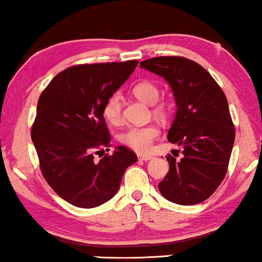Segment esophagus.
Instances as JSON below:
<instances>
[{
	"label": "esophagus",
	"instance_id": "34e87169",
	"mask_svg": "<svg viewBox=\"0 0 262 262\" xmlns=\"http://www.w3.org/2000/svg\"><path fill=\"white\" fill-rule=\"evenodd\" d=\"M137 157H139V159H141V161H145V162L150 161V159L152 158L151 156H148V155H139Z\"/></svg>",
	"mask_w": 262,
	"mask_h": 262
}]
</instances>
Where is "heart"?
I'll return each instance as SVG.
<instances>
[{
    "label": "heart",
    "instance_id": "b5f03b06",
    "mask_svg": "<svg viewBox=\"0 0 262 262\" xmlns=\"http://www.w3.org/2000/svg\"><path fill=\"white\" fill-rule=\"evenodd\" d=\"M133 92L137 98L144 101L145 104L154 105L158 100L159 89L156 84L150 81H142L137 83L133 88ZM121 110H122V98L120 92H114L105 101L103 112L106 120L118 125L121 122ZM155 113L162 115L165 112L164 106H158L154 110ZM159 135V129L157 126L148 125L141 127H130L121 135V141L127 147L132 148L137 152L145 154L151 149L152 142Z\"/></svg>",
    "mask_w": 262,
    "mask_h": 262
}]
</instances>
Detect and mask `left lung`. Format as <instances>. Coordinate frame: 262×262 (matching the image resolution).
I'll return each instance as SVG.
<instances>
[{
    "instance_id": "obj_1",
    "label": "left lung",
    "mask_w": 262,
    "mask_h": 262,
    "mask_svg": "<svg viewBox=\"0 0 262 262\" xmlns=\"http://www.w3.org/2000/svg\"><path fill=\"white\" fill-rule=\"evenodd\" d=\"M140 67L165 79L177 106L167 140L183 148V157H166L170 168L159 192L181 206L205 201L224 179L234 143L227 97L205 68L186 57H152Z\"/></svg>"
}]
</instances>
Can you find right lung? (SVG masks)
Here are the masks:
<instances>
[{"label":"right lung","mask_w":262,"mask_h":262,"mask_svg":"<svg viewBox=\"0 0 262 262\" xmlns=\"http://www.w3.org/2000/svg\"><path fill=\"white\" fill-rule=\"evenodd\" d=\"M137 64L132 60L74 66L57 74L39 97L31 137L43 178L70 205L95 208L107 202L126 168L137 161L123 145L95 159L97 149L110 147L105 101Z\"/></svg>","instance_id":"right-lung-1"}]
</instances>
